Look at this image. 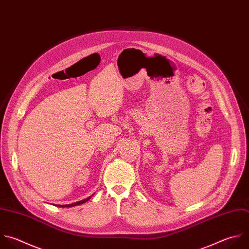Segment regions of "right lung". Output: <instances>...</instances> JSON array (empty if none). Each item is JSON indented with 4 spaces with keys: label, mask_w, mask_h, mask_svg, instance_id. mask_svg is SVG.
<instances>
[{
    "label": "right lung",
    "mask_w": 249,
    "mask_h": 249,
    "mask_svg": "<svg viewBox=\"0 0 249 249\" xmlns=\"http://www.w3.org/2000/svg\"><path fill=\"white\" fill-rule=\"evenodd\" d=\"M93 196V195H92ZM92 196H89V197H87V198H85V199H83V200H80V201H77V202H74V203H70V204H57L56 206H58V207H72V206H76V205H80V204H83L84 202H86V201H88Z\"/></svg>",
    "instance_id": "right-lung-1"
}]
</instances>
